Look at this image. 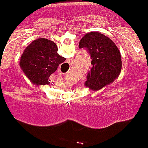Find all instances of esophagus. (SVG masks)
Segmentation results:
<instances>
[{
	"instance_id": "esophagus-1",
	"label": "esophagus",
	"mask_w": 148,
	"mask_h": 148,
	"mask_svg": "<svg viewBox=\"0 0 148 148\" xmlns=\"http://www.w3.org/2000/svg\"><path fill=\"white\" fill-rule=\"evenodd\" d=\"M72 60H69V65H71V64H72Z\"/></svg>"
}]
</instances>
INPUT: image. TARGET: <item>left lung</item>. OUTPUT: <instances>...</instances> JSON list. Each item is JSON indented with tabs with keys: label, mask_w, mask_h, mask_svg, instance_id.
Wrapping results in <instances>:
<instances>
[{
	"label": "left lung",
	"mask_w": 148,
	"mask_h": 148,
	"mask_svg": "<svg viewBox=\"0 0 148 148\" xmlns=\"http://www.w3.org/2000/svg\"><path fill=\"white\" fill-rule=\"evenodd\" d=\"M79 47L86 49L92 59L85 86L93 91L99 90L119 77L122 69L121 54L108 37L99 32L87 33L81 39Z\"/></svg>",
	"instance_id": "obj_1"
}]
</instances>
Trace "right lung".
<instances>
[{"label":"right lung","mask_w":148,"mask_h":148,"mask_svg":"<svg viewBox=\"0 0 148 148\" xmlns=\"http://www.w3.org/2000/svg\"><path fill=\"white\" fill-rule=\"evenodd\" d=\"M57 51L58 47L55 42L39 38L31 42L24 50L20 67L35 84H49V76L66 60Z\"/></svg>","instance_id":"right-lung-1"}]
</instances>
